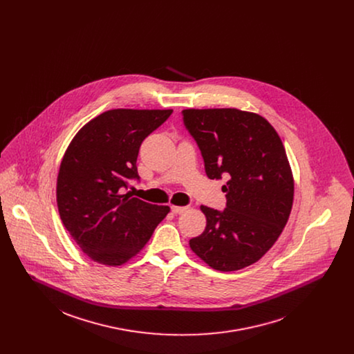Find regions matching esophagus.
<instances>
[{
	"mask_svg": "<svg viewBox=\"0 0 354 354\" xmlns=\"http://www.w3.org/2000/svg\"><path fill=\"white\" fill-rule=\"evenodd\" d=\"M188 209H189L188 205H184V207H181V205H171V212H174V214H183V212H185Z\"/></svg>",
	"mask_w": 354,
	"mask_h": 354,
	"instance_id": "esophagus-1",
	"label": "esophagus"
}]
</instances>
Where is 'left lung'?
Listing matches in <instances>:
<instances>
[{
  "label": "left lung",
  "instance_id": "1",
  "mask_svg": "<svg viewBox=\"0 0 354 354\" xmlns=\"http://www.w3.org/2000/svg\"><path fill=\"white\" fill-rule=\"evenodd\" d=\"M208 178L229 177L226 208L201 205L205 229L189 247L218 271L261 259L282 233L293 205L295 180L283 143L261 115L239 109H185Z\"/></svg>",
  "mask_w": 354,
  "mask_h": 354
}]
</instances>
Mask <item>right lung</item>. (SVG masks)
I'll list each match as a JSON object with an SVG mask.
<instances>
[{"instance_id":"add662e5","label":"right lung","mask_w":354,"mask_h":354,"mask_svg":"<svg viewBox=\"0 0 354 354\" xmlns=\"http://www.w3.org/2000/svg\"><path fill=\"white\" fill-rule=\"evenodd\" d=\"M171 109H113L88 121L72 139L59 165V218L91 260L117 267L140 252L169 214L156 205L121 195L139 180L138 153L143 140L162 125Z\"/></svg>"}]
</instances>
